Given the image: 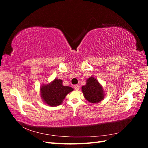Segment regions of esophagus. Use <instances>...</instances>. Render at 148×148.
Masks as SVG:
<instances>
[{"label": "esophagus", "mask_w": 148, "mask_h": 148, "mask_svg": "<svg viewBox=\"0 0 148 148\" xmlns=\"http://www.w3.org/2000/svg\"><path fill=\"white\" fill-rule=\"evenodd\" d=\"M74 88H75V90H77V91L79 90V84L75 85V86H74Z\"/></svg>", "instance_id": "obj_1"}]
</instances>
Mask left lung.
<instances>
[{
    "label": "left lung",
    "instance_id": "8db88e82",
    "mask_svg": "<svg viewBox=\"0 0 148 148\" xmlns=\"http://www.w3.org/2000/svg\"><path fill=\"white\" fill-rule=\"evenodd\" d=\"M86 84L82 87L84 97L90 103H98L104 99L106 94L98 80L91 77L86 79Z\"/></svg>",
    "mask_w": 148,
    "mask_h": 148
}]
</instances>
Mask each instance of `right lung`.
Segmentation results:
<instances>
[{"instance_id":"add662e5","label":"right lung","mask_w":148,"mask_h":148,"mask_svg":"<svg viewBox=\"0 0 148 148\" xmlns=\"http://www.w3.org/2000/svg\"><path fill=\"white\" fill-rule=\"evenodd\" d=\"M72 91V88L64 86L62 80L58 78H55L50 83L42 84L40 88L42 101L51 107L60 105L65 96Z\"/></svg>"}]
</instances>
